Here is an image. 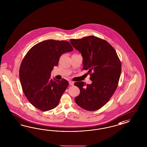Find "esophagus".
<instances>
[{
    "label": "esophagus",
    "mask_w": 147,
    "mask_h": 147,
    "mask_svg": "<svg viewBox=\"0 0 147 147\" xmlns=\"http://www.w3.org/2000/svg\"><path fill=\"white\" fill-rule=\"evenodd\" d=\"M69 84L70 85H74V82H72V81H69Z\"/></svg>",
    "instance_id": "obj_1"
}]
</instances>
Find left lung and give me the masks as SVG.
I'll return each instance as SVG.
<instances>
[{"mask_svg": "<svg viewBox=\"0 0 147 147\" xmlns=\"http://www.w3.org/2000/svg\"><path fill=\"white\" fill-rule=\"evenodd\" d=\"M70 42L83 57V70L90 75L92 84L77 82L75 85L80 94L75 99L82 109L94 111L109 101L117 88L121 72V64L115 49L109 42L94 36Z\"/></svg>", "mask_w": 147, "mask_h": 147, "instance_id": "left-lung-1", "label": "left lung"}]
</instances>
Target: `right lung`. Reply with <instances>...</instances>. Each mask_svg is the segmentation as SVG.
<instances>
[{
    "label": "right lung",
    "instance_id": "right-lung-1",
    "mask_svg": "<svg viewBox=\"0 0 147 147\" xmlns=\"http://www.w3.org/2000/svg\"><path fill=\"white\" fill-rule=\"evenodd\" d=\"M72 51L67 41L48 40L38 43L26 55L19 78L23 92L35 107L48 111L59 105L69 83L64 79H51V72L58 65L62 55Z\"/></svg>",
    "mask_w": 147,
    "mask_h": 147
}]
</instances>
